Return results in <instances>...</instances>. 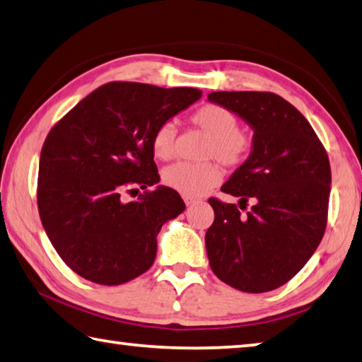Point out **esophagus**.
Segmentation results:
<instances>
[{"mask_svg":"<svg viewBox=\"0 0 362 362\" xmlns=\"http://www.w3.org/2000/svg\"><path fill=\"white\" fill-rule=\"evenodd\" d=\"M183 201H185L187 206H194L196 202H199V199H196V198H189V196H185V198H183Z\"/></svg>","mask_w":362,"mask_h":362,"instance_id":"obj_1","label":"esophagus"}]
</instances>
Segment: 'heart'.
<instances>
[{
	"instance_id": "obj_1",
	"label": "heart",
	"mask_w": 362,
	"mask_h": 362,
	"mask_svg": "<svg viewBox=\"0 0 362 362\" xmlns=\"http://www.w3.org/2000/svg\"><path fill=\"white\" fill-rule=\"evenodd\" d=\"M192 122L209 136L204 148V158H216L225 166H238L244 163L252 148L248 137L239 131L238 118L228 109L207 104L196 110ZM175 127L170 122L160 124L152 136V152L155 158L170 160L175 152ZM163 183L183 196H201L220 182L221 170L215 163H175L161 174Z\"/></svg>"
}]
</instances>
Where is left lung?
Returning a JSON list of instances; mask_svg holds the SVG:
<instances>
[{"label": "left lung", "mask_w": 362, "mask_h": 362, "mask_svg": "<svg viewBox=\"0 0 362 362\" xmlns=\"http://www.w3.org/2000/svg\"><path fill=\"white\" fill-rule=\"evenodd\" d=\"M210 103L253 129L252 152L221 187L239 198H210L209 264L226 285L266 293L285 285L323 239L331 192L329 158L310 123L293 104L266 91H214ZM252 207L245 216L239 208Z\"/></svg>", "instance_id": "obj_1"}]
</instances>
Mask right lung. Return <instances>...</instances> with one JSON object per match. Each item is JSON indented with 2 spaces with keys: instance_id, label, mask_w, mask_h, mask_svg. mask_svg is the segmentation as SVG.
I'll use <instances>...</instances> for the list:
<instances>
[{
  "instance_id": "add662e5",
  "label": "right lung",
  "mask_w": 362,
  "mask_h": 362,
  "mask_svg": "<svg viewBox=\"0 0 362 362\" xmlns=\"http://www.w3.org/2000/svg\"><path fill=\"white\" fill-rule=\"evenodd\" d=\"M201 95L110 82L50 129L39 158L37 209L52 245L77 275L112 286L152 267L161 226L185 210L173 188L146 189L160 182L152 136ZM137 186L144 194L123 203L119 194Z\"/></svg>"
}]
</instances>
